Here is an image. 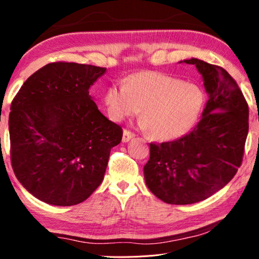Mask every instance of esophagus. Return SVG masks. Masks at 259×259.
I'll use <instances>...</instances> for the list:
<instances>
[{"instance_id":"obj_1","label":"esophagus","mask_w":259,"mask_h":259,"mask_svg":"<svg viewBox=\"0 0 259 259\" xmlns=\"http://www.w3.org/2000/svg\"><path fill=\"white\" fill-rule=\"evenodd\" d=\"M135 137V135L131 133L129 130H123V136H122V142L123 143H128L130 139H133Z\"/></svg>"}]
</instances>
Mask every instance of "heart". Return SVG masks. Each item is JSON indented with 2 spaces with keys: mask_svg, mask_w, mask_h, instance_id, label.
Wrapping results in <instances>:
<instances>
[{
  "mask_svg": "<svg viewBox=\"0 0 259 259\" xmlns=\"http://www.w3.org/2000/svg\"><path fill=\"white\" fill-rule=\"evenodd\" d=\"M109 117L122 121L142 109L140 126L162 142L185 135L204 104L202 89L160 72H139L108 88L104 97Z\"/></svg>",
  "mask_w": 259,
  "mask_h": 259,
  "instance_id": "heart-1",
  "label": "heart"
}]
</instances>
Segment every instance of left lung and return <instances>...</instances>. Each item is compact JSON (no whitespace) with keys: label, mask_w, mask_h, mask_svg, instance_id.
<instances>
[{"label":"left lung","mask_w":259,"mask_h":259,"mask_svg":"<svg viewBox=\"0 0 259 259\" xmlns=\"http://www.w3.org/2000/svg\"><path fill=\"white\" fill-rule=\"evenodd\" d=\"M202 76L208 100L199 123L174 142L151 144L144 178L150 191L170 204L210 198L231 182L242 162L249 109L239 85L224 68L191 58Z\"/></svg>","instance_id":"obj_1"}]
</instances>
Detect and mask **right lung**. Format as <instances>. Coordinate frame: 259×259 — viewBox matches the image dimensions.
I'll return each mask as SVG.
<instances>
[{
  "label": "right lung",
  "instance_id": "obj_1",
  "mask_svg": "<svg viewBox=\"0 0 259 259\" xmlns=\"http://www.w3.org/2000/svg\"><path fill=\"white\" fill-rule=\"evenodd\" d=\"M106 68L52 63L25 81L9 115L11 163L26 190L48 204L81 203L104 179L120 125L89 93Z\"/></svg>",
  "mask_w": 259,
  "mask_h": 259
}]
</instances>
